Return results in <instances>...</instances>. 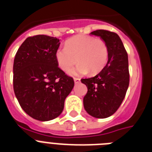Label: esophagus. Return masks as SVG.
<instances>
[{"instance_id":"34e87169","label":"esophagus","mask_w":152,"mask_h":152,"mask_svg":"<svg viewBox=\"0 0 152 152\" xmlns=\"http://www.w3.org/2000/svg\"><path fill=\"white\" fill-rule=\"evenodd\" d=\"M74 80H75V84L80 83V81H81L80 78H77V77H75V78H74Z\"/></svg>"}]
</instances>
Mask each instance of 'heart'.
Returning <instances> with one entry per match:
<instances>
[{"instance_id":"1","label":"heart","mask_w":152,"mask_h":152,"mask_svg":"<svg viewBox=\"0 0 152 152\" xmlns=\"http://www.w3.org/2000/svg\"><path fill=\"white\" fill-rule=\"evenodd\" d=\"M58 67L63 71H70L77 61L78 64L73 74L91 75L98 74L106 66L109 58V49L102 39L79 35L65 42L64 48L55 52Z\"/></svg>"}]
</instances>
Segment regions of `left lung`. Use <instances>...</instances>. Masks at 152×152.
Returning a JSON list of instances; mask_svg holds the SVG:
<instances>
[{
  "mask_svg": "<svg viewBox=\"0 0 152 152\" xmlns=\"http://www.w3.org/2000/svg\"><path fill=\"white\" fill-rule=\"evenodd\" d=\"M91 34L105 40L109 49V58L97 75L81 80L88 88L83 99L84 107L96 118H106L116 112L126 96L130 82L128 56L116 33L99 29Z\"/></svg>",
  "mask_w": 152,
  "mask_h": 152,
  "instance_id": "8db88e82",
  "label": "left lung"
}]
</instances>
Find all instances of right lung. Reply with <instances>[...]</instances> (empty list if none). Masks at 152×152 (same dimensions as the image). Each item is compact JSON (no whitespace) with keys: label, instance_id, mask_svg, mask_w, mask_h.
<instances>
[{"label":"right lung","instance_id":"obj_1","mask_svg":"<svg viewBox=\"0 0 152 152\" xmlns=\"http://www.w3.org/2000/svg\"><path fill=\"white\" fill-rule=\"evenodd\" d=\"M56 37L37 35L26 39L16 53L13 88L18 101L28 116L48 121L61 115L65 99L73 89L72 77L58 67Z\"/></svg>","mask_w":152,"mask_h":152}]
</instances>
